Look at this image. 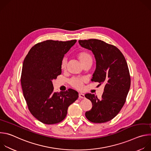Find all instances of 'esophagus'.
<instances>
[{
	"mask_svg": "<svg viewBox=\"0 0 151 151\" xmlns=\"http://www.w3.org/2000/svg\"><path fill=\"white\" fill-rule=\"evenodd\" d=\"M79 97L81 99H84L85 98V95L82 93H79Z\"/></svg>",
	"mask_w": 151,
	"mask_h": 151,
	"instance_id": "34e87169",
	"label": "esophagus"
}]
</instances>
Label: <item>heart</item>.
I'll use <instances>...</instances> for the list:
<instances>
[{
  "label": "heart",
  "instance_id": "b5f03b06",
  "mask_svg": "<svg viewBox=\"0 0 151 151\" xmlns=\"http://www.w3.org/2000/svg\"><path fill=\"white\" fill-rule=\"evenodd\" d=\"M78 58L82 63L83 65L84 64L87 63L89 61L92 60V57L90 55V54L86 51H82L78 54ZM68 63V59L66 57H64L61 61V68L62 69H64L66 68ZM84 82V79L83 78H72L69 80V83L73 87L77 88V89H81L82 88L83 83Z\"/></svg>",
  "mask_w": 151,
  "mask_h": 151
}]
</instances>
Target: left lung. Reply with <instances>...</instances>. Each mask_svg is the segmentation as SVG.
<instances>
[{"mask_svg": "<svg viewBox=\"0 0 151 151\" xmlns=\"http://www.w3.org/2000/svg\"><path fill=\"white\" fill-rule=\"evenodd\" d=\"M79 45L91 50L96 61L91 81L105 86L100 99L94 94L85 97L90 100L92 108L85 116L94 123H103L115 117L123 107L130 88L131 78L125 58L115 46L101 40H79Z\"/></svg>", "mask_w": 151, "mask_h": 151, "instance_id": "left-lung-1", "label": "left lung"}]
</instances>
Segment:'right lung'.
<instances>
[{
    "label": "right lung",
    "instance_id": "right-lung-1",
    "mask_svg": "<svg viewBox=\"0 0 151 151\" xmlns=\"http://www.w3.org/2000/svg\"><path fill=\"white\" fill-rule=\"evenodd\" d=\"M76 40H47L34 45L23 64L21 83L29 110L45 124H54L66 118L69 106L78 98V93L69 89L54 92L53 79L61 74V61Z\"/></svg>",
    "mask_w": 151,
    "mask_h": 151
}]
</instances>
